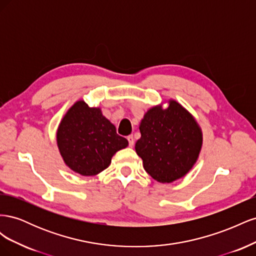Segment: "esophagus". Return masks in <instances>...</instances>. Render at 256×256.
<instances>
[{
	"label": "esophagus",
	"instance_id": "1",
	"mask_svg": "<svg viewBox=\"0 0 256 256\" xmlns=\"http://www.w3.org/2000/svg\"><path fill=\"white\" fill-rule=\"evenodd\" d=\"M127 140H128V142H129V146L132 147L134 144V136H127Z\"/></svg>",
	"mask_w": 256,
	"mask_h": 256
}]
</instances>
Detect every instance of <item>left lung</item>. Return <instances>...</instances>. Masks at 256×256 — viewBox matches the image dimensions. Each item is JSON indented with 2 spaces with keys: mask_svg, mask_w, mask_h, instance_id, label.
I'll return each mask as SVG.
<instances>
[{
  "mask_svg": "<svg viewBox=\"0 0 256 256\" xmlns=\"http://www.w3.org/2000/svg\"><path fill=\"white\" fill-rule=\"evenodd\" d=\"M136 152L154 180L172 182L187 174L202 148L203 134L194 118L175 100L152 106L140 124Z\"/></svg>",
  "mask_w": 256,
  "mask_h": 256,
  "instance_id": "obj_1",
  "label": "left lung"
}]
</instances>
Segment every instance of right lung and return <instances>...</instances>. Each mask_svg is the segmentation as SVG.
Returning a JSON list of instances; mask_svg holds the SVG:
<instances>
[{
    "label": "right lung",
    "instance_id": "obj_1",
    "mask_svg": "<svg viewBox=\"0 0 256 256\" xmlns=\"http://www.w3.org/2000/svg\"><path fill=\"white\" fill-rule=\"evenodd\" d=\"M56 142L66 166L83 176L102 172L113 154L128 146L100 108H90L83 100L76 102L60 120Z\"/></svg>",
    "mask_w": 256,
    "mask_h": 256
}]
</instances>
